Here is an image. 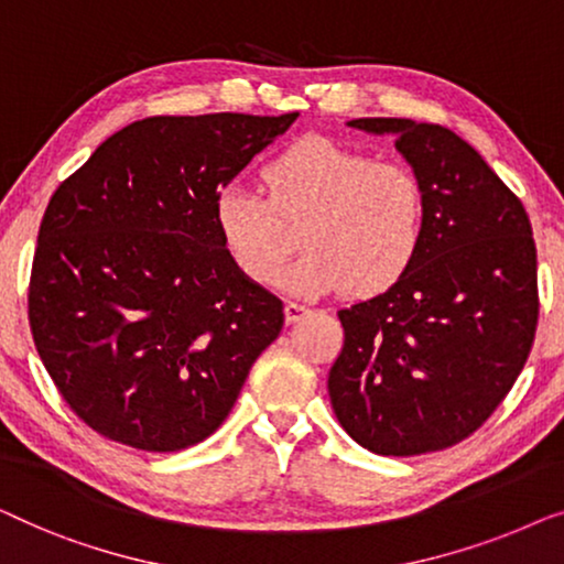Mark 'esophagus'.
I'll use <instances>...</instances> for the list:
<instances>
[{
  "mask_svg": "<svg viewBox=\"0 0 564 564\" xmlns=\"http://www.w3.org/2000/svg\"><path fill=\"white\" fill-rule=\"evenodd\" d=\"M283 314H285V322L296 324L299 319H304V316L308 314V308L304 304H299V301H285Z\"/></svg>",
  "mask_w": 564,
  "mask_h": 564,
  "instance_id": "34e87169",
  "label": "esophagus"
}]
</instances>
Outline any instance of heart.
<instances>
[{
    "mask_svg": "<svg viewBox=\"0 0 564 564\" xmlns=\"http://www.w3.org/2000/svg\"><path fill=\"white\" fill-rule=\"evenodd\" d=\"M268 196L229 184L217 227L235 265L256 283L283 275L285 289L352 296L386 291L409 271L426 235V188L403 163H383L332 140H304L265 169Z\"/></svg>",
    "mask_w": 564,
    "mask_h": 564,
    "instance_id": "heart-1",
    "label": "heart"
}]
</instances>
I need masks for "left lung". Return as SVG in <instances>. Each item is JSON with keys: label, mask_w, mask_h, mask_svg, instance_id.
<instances>
[{"label": "left lung", "mask_w": 564, "mask_h": 564, "mask_svg": "<svg viewBox=\"0 0 564 564\" xmlns=\"http://www.w3.org/2000/svg\"><path fill=\"white\" fill-rule=\"evenodd\" d=\"M347 124L395 134L426 188V235L391 289L337 312L345 345L329 370V401L343 430L376 455L437 452L486 424L534 345L531 221L447 127L399 117Z\"/></svg>", "instance_id": "8db88e82"}]
</instances>
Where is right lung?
Segmentation results:
<instances>
[{
	"instance_id": "obj_1",
	"label": "right lung",
	"mask_w": 564,
	"mask_h": 564,
	"mask_svg": "<svg viewBox=\"0 0 564 564\" xmlns=\"http://www.w3.org/2000/svg\"><path fill=\"white\" fill-rule=\"evenodd\" d=\"M296 117H145L55 188L30 332L63 401L101 437L145 452L206 440L279 337L283 301L229 258L217 196Z\"/></svg>"
}]
</instances>
